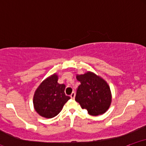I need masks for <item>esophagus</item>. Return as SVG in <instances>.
Returning a JSON list of instances; mask_svg holds the SVG:
<instances>
[{"instance_id":"34e87169","label":"esophagus","mask_w":146,"mask_h":146,"mask_svg":"<svg viewBox=\"0 0 146 146\" xmlns=\"http://www.w3.org/2000/svg\"><path fill=\"white\" fill-rule=\"evenodd\" d=\"M70 97H71V99H74L75 97V92H73V93H71V95H70Z\"/></svg>"}]
</instances>
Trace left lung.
Returning <instances> with one entry per match:
<instances>
[{
  "mask_svg": "<svg viewBox=\"0 0 146 146\" xmlns=\"http://www.w3.org/2000/svg\"><path fill=\"white\" fill-rule=\"evenodd\" d=\"M77 80L80 85L77 90L75 101L90 115L97 116L104 113L112 100L108 84L92 72L77 75Z\"/></svg>",
  "mask_w": 146,
  "mask_h": 146,
  "instance_id": "1",
  "label": "left lung"
}]
</instances>
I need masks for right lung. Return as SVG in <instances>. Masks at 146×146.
<instances>
[{
  "instance_id": "obj_1",
  "label": "right lung",
  "mask_w": 146,
  "mask_h": 146,
  "mask_svg": "<svg viewBox=\"0 0 146 146\" xmlns=\"http://www.w3.org/2000/svg\"><path fill=\"white\" fill-rule=\"evenodd\" d=\"M58 75L53 74L38 86L33 97L36 111L45 118L56 117L71 98L65 95V85L58 83Z\"/></svg>"
}]
</instances>
